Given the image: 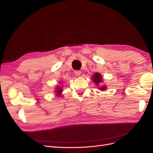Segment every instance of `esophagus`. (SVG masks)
I'll use <instances>...</instances> for the list:
<instances>
[{
	"label": "esophagus",
	"mask_w": 153,
	"mask_h": 153,
	"mask_svg": "<svg viewBox=\"0 0 153 153\" xmlns=\"http://www.w3.org/2000/svg\"><path fill=\"white\" fill-rule=\"evenodd\" d=\"M81 74V71H79V70H76L75 71V75L76 76H80Z\"/></svg>",
	"instance_id": "obj_1"
}]
</instances>
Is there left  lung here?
<instances>
[{
    "mask_svg": "<svg viewBox=\"0 0 153 153\" xmlns=\"http://www.w3.org/2000/svg\"><path fill=\"white\" fill-rule=\"evenodd\" d=\"M91 78L93 79V82L94 83H96V84H97V85H98L100 83H101L102 82V77L101 75L99 73H95L94 75H92V77ZM99 89H100L101 91H105L106 90V85H102V87H99Z\"/></svg>",
    "mask_w": 153,
    "mask_h": 153,
    "instance_id": "1",
    "label": "left lung"
}]
</instances>
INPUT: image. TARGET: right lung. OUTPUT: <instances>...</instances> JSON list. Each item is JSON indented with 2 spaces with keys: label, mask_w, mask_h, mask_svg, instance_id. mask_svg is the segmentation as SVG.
Masks as SVG:
<instances>
[{
  "label": "right lung",
  "mask_w": 153,
  "mask_h": 153,
  "mask_svg": "<svg viewBox=\"0 0 153 153\" xmlns=\"http://www.w3.org/2000/svg\"><path fill=\"white\" fill-rule=\"evenodd\" d=\"M62 92V88L59 86H57L56 90H55V92L56 94V96H59Z\"/></svg>",
  "instance_id": "right-lung-1"
}]
</instances>
